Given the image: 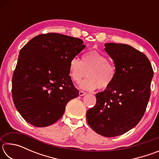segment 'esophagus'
<instances>
[{
    "label": "esophagus",
    "mask_w": 159,
    "mask_h": 159,
    "mask_svg": "<svg viewBox=\"0 0 159 159\" xmlns=\"http://www.w3.org/2000/svg\"><path fill=\"white\" fill-rule=\"evenodd\" d=\"M86 95V93L84 92V91H79V95L80 96H83V95Z\"/></svg>",
    "instance_id": "obj_1"
}]
</instances>
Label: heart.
Instances as JSON below:
<instances>
[{"instance_id": "heart-1", "label": "heart", "mask_w": 159, "mask_h": 159, "mask_svg": "<svg viewBox=\"0 0 159 159\" xmlns=\"http://www.w3.org/2000/svg\"><path fill=\"white\" fill-rule=\"evenodd\" d=\"M87 72L88 77L80 82L79 87L85 90H93L97 88H109L115 79L116 70L106 56L93 50L85 53L82 61L74 57L69 63V75L74 82L79 83Z\"/></svg>"}]
</instances>
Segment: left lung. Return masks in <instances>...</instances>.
<instances>
[{"mask_svg": "<svg viewBox=\"0 0 159 159\" xmlns=\"http://www.w3.org/2000/svg\"><path fill=\"white\" fill-rule=\"evenodd\" d=\"M104 46L114 61L116 76L109 88L96 94V104L86 118L97 133L111 138L127 133L143 116L154 71L147 56L130 45L109 43Z\"/></svg>", "mask_w": 159, "mask_h": 159, "instance_id": "1", "label": "left lung"}]
</instances>
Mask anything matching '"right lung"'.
Here are the masks:
<instances>
[{
    "label": "right lung",
    "mask_w": 159,
    "mask_h": 159,
    "mask_svg": "<svg viewBox=\"0 0 159 159\" xmlns=\"http://www.w3.org/2000/svg\"><path fill=\"white\" fill-rule=\"evenodd\" d=\"M85 48L82 40L49 33L21 48L12 76L15 106L24 119L46 127L62 116L66 104L79 96L69 76V63Z\"/></svg>",
    "instance_id": "obj_1"
}]
</instances>
